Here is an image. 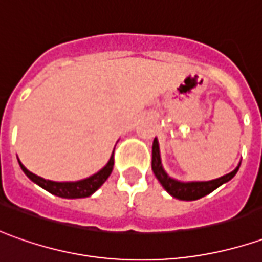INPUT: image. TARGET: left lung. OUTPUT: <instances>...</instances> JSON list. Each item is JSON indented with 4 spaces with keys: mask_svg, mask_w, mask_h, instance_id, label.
Wrapping results in <instances>:
<instances>
[{
    "mask_svg": "<svg viewBox=\"0 0 262 262\" xmlns=\"http://www.w3.org/2000/svg\"><path fill=\"white\" fill-rule=\"evenodd\" d=\"M239 165L232 172H229V174L221 177V178H216V180H212V181L183 183V181H178V180L171 178L165 172V169L162 168V164H161V154H159V145L157 138L154 139V145H152V171H154L155 177L158 178L159 183L162 184V187L172 197H176L178 200H187V202H190V200H199V199H202L204 195L210 194L213 190H216L217 187H221L222 184H225L229 180H232L235 177V174L238 172Z\"/></svg>",
    "mask_w": 262,
    "mask_h": 262,
    "instance_id": "8db88e82",
    "label": "left lung"
}]
</instances>
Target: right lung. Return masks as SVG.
<instances>
[{"mask_svg": "<svg viewBox=\"0 0 262 262\" xmlns=\"http://www.w3.org/2000/svg\"><path fill=\"white\" fill-rule=\"evenodd\" d=\"M18 164H20L24 174L29 177L33 183H36L37 185H40L41 188H45L46 191L55 194L58 197H62V199H82V197H88V195L95 193L104 184V181L110 177L114 165V150L110 159H108V162L105 164V167L101 168L98 172H95L94 176L84 178V180H79V181L58 183V181L45 180V178L30 172L20 161H18Z\"/></svg>", "mask_w": 262, "mask_h": 262, "instance_id": "right-lung-1", "label": "right lung"}]
</instances>
